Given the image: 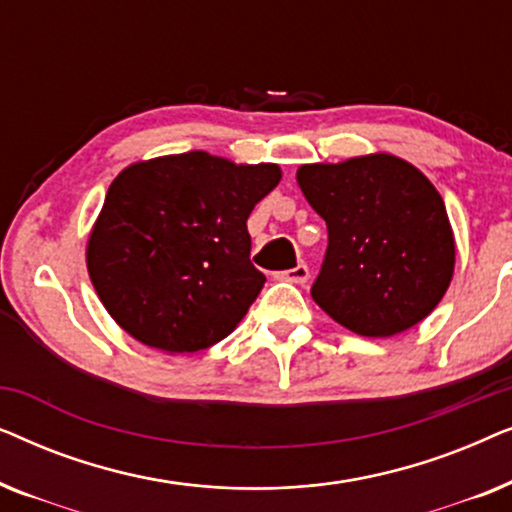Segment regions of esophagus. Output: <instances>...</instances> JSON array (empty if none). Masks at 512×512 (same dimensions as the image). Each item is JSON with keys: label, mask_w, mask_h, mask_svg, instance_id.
<instances>
[{"label": "esophagus", "mask_w": 512, "mask_h": 512, "mask_svg": "<svg viewBox=\"0 0 512 512\" xmlns=\"http://www.w3.org/2000/svg\"><path fill=\"white\" fill-rule=\"evenodd\" d=\"M277 279H282V282H291V284H305L307 279H310V268H307L305 263H298L296 268L277 272Z\"/></svg>", "instance_id": "obj_1"}]
</instances>
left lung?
I'll use <instances>...</instances> for the list:
<instances>
[{"mask_svg": "<svg viewBox=\"0 0 512 512\" xmlns=\"http://www.w3.org/2000/svg\"><path fill=\"white\" fill-rule=\"evenodd\" d=\"M298 186L328 228L314 303L366 338H389L429 317L454 272L450 219L431 181L375 153L303 165Z\"/></svg>", "mask_w": 512, "mask_h": 512, "instance_id": "left-lung-1", "label": "left lung"}]
</instances>
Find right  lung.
<instances>
[{"label":"right lung","mask_w":512,"mask_h":512,"mask_svg":"<svg viewBox=\"0 0 512 512\" xmlns=\"http://www.w3.org/2000/svg\"><path fill=\"white\" fill-rule=\"evenodd\" d=\"M277 165L188 151L118 174L88 240L102 305L132 338L198 352L233 333L265 284L247 219L279 184Z\"/></svg>","instance_id":"add662e5"}]
</instances>
